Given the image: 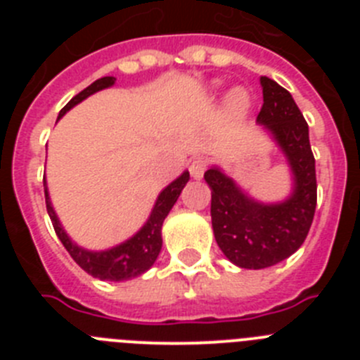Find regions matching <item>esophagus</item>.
Segmentation results:
<instances>
[{"label":"esophagus","instance_id":"obj_1","mask_svg":"<svg viewBox=\"0 0 360 360\" xmlns=\"http://www.w3.org/2000/svg\"><path fill=\"white\" fill-rule=\"evenodd\" d=\"M189 173L195 180H200L203 176V173H205V160L203 158H195L189 165Z\"/></svg>","mask_w":360,"mask_h":360}]
</instances>
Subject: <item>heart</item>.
<instances>
[{"label":"heart","instance_id":"heart-1","mask_svg":"<svg viewBox=\"0 0 360 360\" xmlns=\"http://www.w3.org/2000/svg\"><path fill=\"white\" fill-rule=\"evenodd\" d=\"M250 106V101H249V95L245 94V90L241 88H234L227 94V98H225V110L231 117L234 119H241L245 117V113L249 111Z\"/></svg>","mask_w":360,"mask_h":360}]
</instances>
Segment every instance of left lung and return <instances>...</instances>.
<instances>
[{
    "label": "left lung",
    "instance_id": "1",
    "mask_svg": "<svg viewBox=\"0 0 360 360\" xmlns=\"http://www.w3.org/2000/svg\"><path fill=\"white\" fill-rule=\"evenodd\" d=\"M263 106L256 122L283 153L290 171V193L279 202H262L249 195L219 165L203 178L211 187L214 238L229 262L240 269L259 270L278 265L303 245L317 203L316 160L308 124L283 86L259 77Z\"/></svg>",
    "mask_w": 360,
    "mask_h": 360
}]
</instances>
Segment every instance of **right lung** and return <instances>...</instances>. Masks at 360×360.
I'll list each match as a JSON object with an SVG mask.
<instances>
[{
    "mask_svg": "<svg viewBox=\"0 0 360 360\" xmlns=\"http://www.w3.org/2000/svg\"><path fill=\"white\" fill-rule=\"evenodd\" d=\"M115 77H101L95 82H91L88 88H84L81 94L75 95L59 111L57 120H61L72 108L77 106L79 103H82L90 95L111 88V86L115 84ZM187 182H189V171H184L180 176L174 178L169 186H165L160 191V195L157 196V200H155V205H153L144 225L133 236H129L128 240L113 245L110 249L90 250L81 247L77 241H73L68 232L65 231L61 219H59L56 209H53L52 200H50L46 176L43 178L46 211H49L50 219H52L57 238L65 245V249L73 257V262L77 263L82 270H86L88 274L97 279H103V281H128V279L142 276L151 269L153 263L157 262L158 254L162 250V225H164V219L167 218V214H169L174 203H176L178 196H180Z\"/></svg>",
    "mask_w": 360,
    "mask_h": 360,
    "instance_id": "1",
    "label": "right lung"
}]
</instances>
